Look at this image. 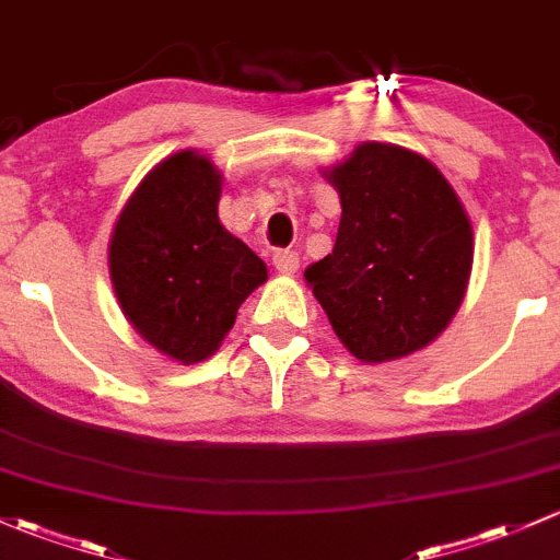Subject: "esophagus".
I'll list each match as a JSON object with an SVG mask.
<instances>
[{
	"instance_id": "1",
	"label": "esophagus",
	"mask_w": 560,
	"mask_h": 560,
	"mask_svg": "<svg viewBox=\"0 0 560 560\" xmlns=\"http://www.w3.org/2000/svg\"><path fill=\"white\" fill-rule=\"evenodd\" d=\"M272 264L280 275H293L299 269V253L291 247H280L272 253Z\"/></svg>"
}]
</instances>
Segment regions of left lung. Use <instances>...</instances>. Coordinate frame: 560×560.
<instances>
[{"mask_svg": "<svg viewBox=\"0 0 560 560\" xmlns=\"http://www.w3.org/2000/svg\"><path fill=\"white\" fill-rule=\"evenodd\" d=\"M342 218L334 250L304 269L345 348L366 364L425 348L464 302L471 223L423 155L364 142L328 172Z\"/></svg>", "mask_w": 560, "mask_h": 560, "instance_id": "1", "label": "left lung"}]
</instances>
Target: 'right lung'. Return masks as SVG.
<instances>
[{
  "label": "right lung",
  "instance_id": "right-lung-1",
  "mask_svg": "<svg viewBox=\"0 0 560 560\" xmlns=\"http://www.w3.org/2000/svg\"><path fill=\"white\" fill-rule=\"evenodd\" d=\"M221 175L183 151L140 183L109 240V278L131 326L161 353L196 364L267 280L261 258L218 218Z\"/></svg>",
  "mask_w": 560,
  "mask_h": 560
}]
</instances>
